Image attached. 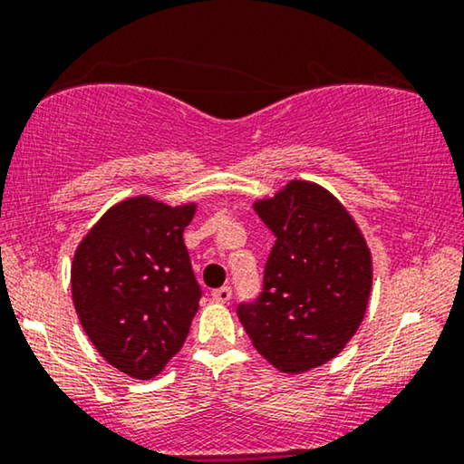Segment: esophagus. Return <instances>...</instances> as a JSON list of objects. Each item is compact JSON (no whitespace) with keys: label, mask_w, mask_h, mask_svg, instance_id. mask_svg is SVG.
<instances>
[{"label":"esophagus","mask_w":464,"mask_h":464,"mask_svg":"<svg viewBox=\"0 0 464 464\" xmlns=\"http://www.w3.org/2000/svg\"><path fill=\"white\" fill-rule=\"evenodd\" d=\"M211 295H213V300H215V302L226 304V302H230V297H232V287H227V285H224V287L215 289Z\"/></svg>","instance_id":"34e87169"}]
</instances>
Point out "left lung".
Returning a JSON list of instances; mask_svg holds the SVG:
<instances>
[{
	"label": "left lung",
	"instance_id": "left-lung-1",
	"mask_svg": "<svg viewBox=\"0 0 464 464\" xmlns=\"http://www.w3.org/2000/svg\"><path fill=\"white\" fill-rule=\"evenodd\" d=\"M275 234L262 294L237 313L257 353L281 372L334 359L357 332L372 289V257L357 224L327 189L291 181L256 202Z\"/></svg>",
	"mask_w": 464,
	"mask_h": 464
}]
</instances>
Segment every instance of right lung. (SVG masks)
<instances>
[{"label": "right lung", "instance_id": "add662e5", "mask_svg": "<svg viewBox=\"0 0 464 464\" xmlns=\"http://www.w3.org/2000/svg\"><path fill=\"white\" fill-rule=\"evenodd\" d=\"M196 207L137 196L111 207L73 256L75 313L107 363L154 378L188 338L202 289L183 230Z\"/></svg>", "mask_w": 464, "mask_h": 464}]
</instances>
